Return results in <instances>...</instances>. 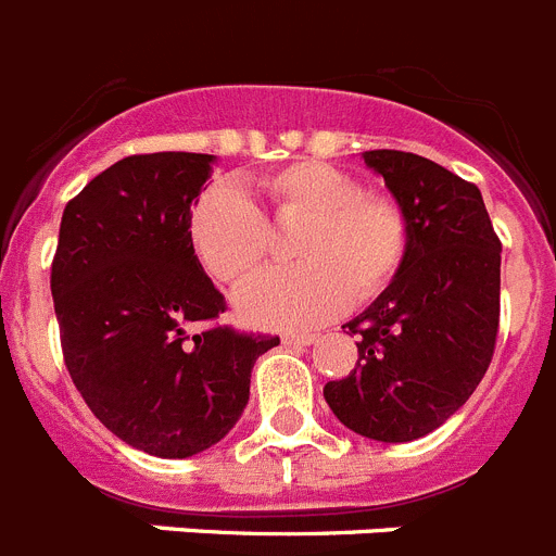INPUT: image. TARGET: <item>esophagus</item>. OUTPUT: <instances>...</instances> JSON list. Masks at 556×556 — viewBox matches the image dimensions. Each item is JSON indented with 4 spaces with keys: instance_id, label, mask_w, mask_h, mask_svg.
I'll use <instances>...</instances> for the list:
<instances>
[{
    "instance_id": "obj_1",
    "label": "esophagus",
    "mask_w": 556,
    "mask_h": 556,
    "mask_svg": "<svg viewBox=\"0 0 556 556\" xmlns=\"http://www.w3.org/2000/svg\"><path fill=\"white\" fill-rule=\"evenodd\" d=\"M313 341H316L313 332H285L282 336V344L288 346H311Z\"/></svg>"
}]
</instances>
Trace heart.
I'll use <instances>...</instances> for the list:
<instances>
[{
	"mask_svg": "<svg viewBox=\"0 0 556 556\" xmlns=\"http://www.w3.org/2000/svg\"><path fill=\"white\" fill-rule=\"evenodd\" d=\"M271 224H302L299 265L251 279L238 293L249 325L299 330L325 325L350 302H369L394 282L408 254V220L392 195L366 192L325 162H293L254 181ZM190 243L212 279L240 285L271 249L263 212L238 187H210L190 215Z\"/></svg>",
	"mask_w": 556,
	"mask_h": 556,
	"instance_id": "heart-1",
	"label": "heart"
}]
</instances>
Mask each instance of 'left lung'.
Listing matches in <instances>:
<instances>
[{"mask_svg":"<svg viewBox=\"0 0 556 556\" xmlns=\"http://www.w3.org/2000/svg\"><path fill=\"white\" fill-rule=\"evenodd\" d=\"M408 220L394 282L350 321L358 364L325 386L341 422L378 442H412L470 400L495 352L501 240L479 187L431 159L366 151Z\"/></svg>","mask_w":556,"mask_h":556,"instance_id":"1","label":"left lung"}]
</instances>
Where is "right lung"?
Instances as JSON below:
<instances>
[{
    "label": "right lung",
    "instance_id": "right-lung-1",
    "mask_svg": "<svg viewBox=\"0 0 556 556\" xmlns=\"http://www.w3.org/2000/svg\"><path fill=\"white\" fill-rule=\"evenodd\" d=\"M210 153H139L94 176L52 257L61 350L91 414L162 458L206 451L249 403L254 361L279 344L215 325L226 311L190 243Z\"/></svg>",
    "mask_w": 556,
    "mask_h": 556
}]
</instances>
